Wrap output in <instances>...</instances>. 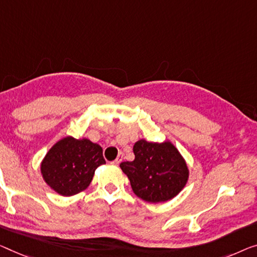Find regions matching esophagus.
Masks as SVG:
<instances>
[{"mask_svg":"<svg viewBox=\"0 0 257 257\" xmlns=\"http://www.w3.org/2000/svg\"><path fill=\"white\" fill-rule=\"evenodd\" d=\"M122 159H123V155H122V153H120V155L117 156V158L114 160L113 164H114V165H118V164L122 162Z\"/></svg>","mask_w":257,"mask_h":257,"instance_id":"34e87169","label":"esophagus"}]
</instances>
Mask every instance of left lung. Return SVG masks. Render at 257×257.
Returning a JSON list of instances; mask_svg holds the SVG:
<instances>
[{
    "instance_id": "8db88e82",
    "label": "left lung",
    "mask_w": 257,
    "mask_h": 257,
    "mask_svg": "<svg viewBox=\"0 0 257 257\" xmlns=\"http://www.w3.org/2000/svg\"><path fill=\"white\" fill-rule=\"evenodd\" d=\"M135 159L120 164L137 197L149 203L174 198L185 188L189 170L172 142L155 143L140 140L134 144Z\"/></svg>"
}]
</instances>
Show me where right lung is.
Masks as SVG:
<instances>
[{
	"mask_svg": "<svg viewBox=\"0 0 257 257\" xmlns=\"http://www.w3.org/2000/svg\"><path fill=\"white\" fill-rule=\"evenodd\" d=\"M106 164L102 148L87 139L67 136L57 141L40 164L44 181L59 195L72 196L85 190L94 171Z\"/></svg>",
	"mask_w": 257,
	"mask_h": 257,
	"instance_id": "obj_1",
	"label": "right lung"
}]
</instances>
